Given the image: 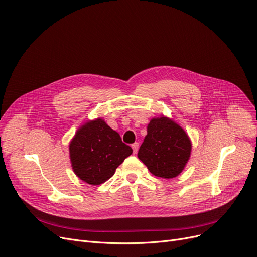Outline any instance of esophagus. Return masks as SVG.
<instances>
[{"label":"esophagus","instance_id":"esophagus-1","mask_svg":"<svg viewBox=\"0 0 257 257\" xmlns=\"http://www.w3.org/2000/svg\"><path fill=\"white\" fill-rule=\"evenodd\" d=\"M132 148H133V152H134V154H136V153L138 152V149H139V143H138V142L133 143Z\"/></svg>","mask_w":257,"mask_h":257}]
</instances>
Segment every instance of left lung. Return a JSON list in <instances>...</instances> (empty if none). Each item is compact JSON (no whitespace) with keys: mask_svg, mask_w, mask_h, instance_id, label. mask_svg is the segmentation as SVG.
<instances>
[{"mask_svg":"<svg viewBox=\"0 0 257 257\" xmlns=\"http://www.w3.org/2000/svg\"><path fill=\"white\" fill-rule=\"evenodd\" d=\"M192 143L183 128L167 117L153 118L138 151V158L157 177L174 178L186 167Z\"/></svg>","mask_w":257,"mask_h":257,"instance_id":"8db88e82","label":"left lung"}]
</instances>
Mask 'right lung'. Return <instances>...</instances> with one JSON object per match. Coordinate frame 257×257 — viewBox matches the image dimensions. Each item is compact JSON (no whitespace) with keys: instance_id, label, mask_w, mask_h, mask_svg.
Listing matches in <instances>:
<instances>
[{"instance_id":"right-lung-1","label":"right lung","mask_w":257,"mask_h":257,"mask_svg":"<svg viewBox=\"0 0 257 257\" xmlns=\"http://www.w3.org/2000/svg\"><path fill=\"white\" fill-rule=\"evenodd\" d=\"M133 153L103 119L88 121L69 143V157L76 175L91 186L105 182Z\"/></svg>"}]
</instances>
